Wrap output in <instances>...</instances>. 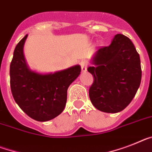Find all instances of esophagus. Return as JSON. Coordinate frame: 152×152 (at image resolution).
Wrapping results in <instances>:
<instances>
[{"instance_id": "obj_1", "label": "esophagus", "mask_w": 152, "mask_h": 152, "mask_svg": "<svg viewBox=\"0 0 152 152\" xmlns=\"http://www.w3.org/2000/svg\"><path fill=\"white\" fill-rule=\"evenodd\" d=\"M80 66H81V69L83 72H86V68H87V62L86 61H82L80 62Z\"/></svg>"}]
</instances>
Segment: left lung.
Here are the masks:
<instances>
[{
  "label": "left lung",
  "instance_id": "left-lung-1",
  "mask_svg": "<svg viewBox=\"0 0 152 152\" xmlns=\"http://www.w3.org/2000/svg\"><path fill=\"white\" fill-rule=\"evenodd\" d=\"M94 66L88 67L94 76L89 90L91 103L105 113H118L134 97L141 80L140 56L125 35L117 34L109 46L96 51Z\"/></svg>",
  "mask_w": 152,
  "mask_h": 152
}]
</instances>
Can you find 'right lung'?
<instances>
[{
    "label": "right lung",
    "mask_w": 152,
    "mask_h": 152,
    "mask_svg": "<svg viewBox=\"0 0 152 152\" xmlns=\"http://www.w3.org/2000/svg\"><path fill=\"white\" fill-rule=\"evenodd\" d=\"M28 35L16 45L10 66V83L18 105L31 118L48 121L63 111L67 90L79 76V65L54 73L41 74L31 71L25 61L23 48Z\"/></svg>",
    "instance_id": "add662e5"
}]
</instances>
